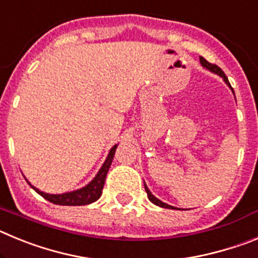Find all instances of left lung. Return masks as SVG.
<instances>
[{"label":"left lung","instance_id":"8db88e82","mask_svg":"<svg viewBox=\"0 0 258 258\" xmlns=\"http://www.w3.org/2000/svg\"><path fill=\"white\" fill-rule=\"evenodd\" d=\"M200 63H202V66H203V67H204V68H207V70H209V71H211V72H213V74H217V75H220V76L222 77V79H223V81H225V83H226L227 85L230 86V83H229V80H227L226 75L223 74V71L221 70V68L218 67V66H216V64H212V63H209L208 60H206V59L203 58V56H200ZM145 190H146V192H147V197H149L150 202H151V203H154L155 206H157V207H161V208H168V209H177V208H175V207L168 206V204H166V203H163V202H161V200H159V199H157V198H155L154 195H152V192H151V191L149 190V187H147V186H146V183H145Z\"/></svg>","mask_w":258,"mask_h":258}]
</instances>
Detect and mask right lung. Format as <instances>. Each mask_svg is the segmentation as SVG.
Returning <instances> with one entry per match:
<instances>
[{
	"label": "right lung",
	"mask_w": 258,
	"mask_h": 258,
	"mask_svg": "<svg viewBox=\"0 0 258 258\" xmlns=\"http://www.w3.org/2000/svg\"><path fill=\"white\" fill-rule=\"evenodd\" d=\"M116 147L117 145H115L112 149L109 150V154L107 156L106 161L103 163L102 168L99 169V172L97 173L92 182H89L86 186H84L83 188H79V190L71 191V192H64V194H46L44 191H40L38 188H36L35 186H32L31 183L28 184L31 186L33 190L37 194H40L41 197L45 198L46 200H49L52 204H58V206H86V204H92V203L97 202L102 195V190H103L104 181H106V175L108 173L109 166L113 160V155H115Z\"/></svg>",
	"instance_id": "right-lung-1"
}]
</instances>
